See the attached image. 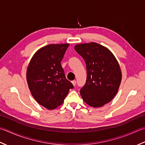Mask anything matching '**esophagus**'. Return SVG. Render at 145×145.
<instances>
[{
  "instance_id": "1",
  "label": "esophagus",
  "mask_w": 145,
  "mask_h": 145,
  "mask_svg": "<svg viewBox=\"0 0 145 145\" xmlns=\"http://www.w3.org/2000/svg\"><path fill=\"white\" fill-rule=\"evenodd\" d=\"M72 84L75 86L76 84V80H73V81H72Z\"/></svg>"
}]
</instances>
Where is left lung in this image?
Segmentation results:
<instances>
[{"label":"left lung","mask_w":145,"mask_h":145,"mask_svg":"<svg viewBox=\"0 0 145 145\" xmlns=\"http://www.w3.org/2000/svg\"><path fill=\"white\" fill-rule=\"evenodd\" d=\"M74 49L86 65V82L80 90L83 101L94 108L110 103L118 93L122 79L115 56L107 48L93 42L77 44Z\"/></svg>","instance_id":"8db88e82"}]
</instances>
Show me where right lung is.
I'll use <instances>...</instances> for the list:
<instances>
[{
  "mask_svg": "<svg viewBox=\"0 0 145 145\" xmlns=\"http://www.w3.org/2000/svg\"><path fill=\"white\" fill-rule=\"evenodd\" d=\"M69 44H49L38 49L29 62L26 79L32 96L39 105L54 110L63 104L73 85L61 65Z\"/></svg>",
  "mask_w": 145,
  "mask_h": 145,
  "instance_id": "add662e5",
  "label": "right lung"
}]
</instances>
